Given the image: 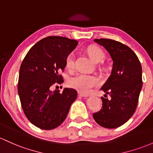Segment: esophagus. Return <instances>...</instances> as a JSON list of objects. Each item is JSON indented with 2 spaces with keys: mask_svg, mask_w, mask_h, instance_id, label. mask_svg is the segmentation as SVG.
I'll return each mask as SVG.
<instances>
[{
  "mask_svg": "<svg viewBox=\"0 0 153 153\" xmlns=\"http://www.w3.org/2000/svg\"><path fill=\"white\" fill-rule=\"evenodd\" d=\"M78 96H79V97H88L89 96H88V95L83 94V93H79Z\"/></svg>",
  "mask_w": 153,
  "mask_h": 153,
  "instance_id": "1",
  "label": "esophagus"
}]
</instances>
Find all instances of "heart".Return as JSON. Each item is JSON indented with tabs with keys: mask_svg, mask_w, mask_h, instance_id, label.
Masks as SVG:
<instances>
[{
	"mask_svg": "<svg viewBox=\"0 0 153 153\" xmlns=\"http://www.w3.org/2000/svg\"><path fill=\"white\" fill-rule=\"evenodd\" d=\"M88 53L90 58L95 62L98 63L103 60L105 56L103 51L96 46H91L88 49ZM74 64V55L71 53L68 55L65 60V65L68 68H71ZM99 84L97 78L90 75L85 74H79L71 77L68 80V85L71 88L78 90L82 93H88L91 91L94 87Z\"/></svg>",
	"mask_w": 153,
	"mask_h": 153,
	"instance_id": "b5f03b06",
	"label": "heart"
}]
</instances>
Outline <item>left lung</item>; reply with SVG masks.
<instances>
[{
	"label": "left lung",
	"mask_w": 153,
	"mask_h": 153,
	"mask_svg": "<svg viewBox=\"0 0 153 153\" xmlns=\"http://www.w3.org/2000/svg\"><path fill=\"white\" fill-rule=\"evenodd\" d=\"M94 42L106 49L113 64L111 75L101 88L111 98L101 97V109L93 116L102 127L115 128L127 122L135 112L142 88V65L128 46L111 39H94Z\"/></svg>",
	"instance_id": "left-lung-1"
}]
</instances>
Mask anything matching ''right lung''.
<instances>
[{
    "label": "right lung",
    "instance_id": "add662e5",
    "mask_svg": "<svg viewBox=\"0 0 153 153\" xmlns=\"http://www.w3.org/2000/svg\"><path fill=\"white\" fill-rule=\"evenodd\" d=\"M77 44V41L65 37L44 38L31 47L21 64L17 87L21 105L29 121L39 128L60 126L76 100L75 90L65 88L60 93L51 87L63 82L60 72Z\"/></svg>",
    "mask_w": 153,
    "mask_h": 153
}]
</instances>
